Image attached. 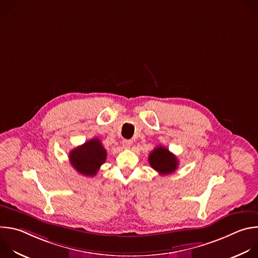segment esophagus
I'll list each match as a JSON object with an SVG mask.
<instances>
[{"label":"esophagus","mask_w":258,"mask_h":258,"mask_svg":"<svg viewBox=\"0 0 258 258\" xmlns=\"http://www.w3.org/2000/svg\"><path fill=\"white\" fill-rule=\"evenodd\" d=\"M131 146H132L131 140H122V147L124 149H130Z\"/></svg>","instance_id":"esophagus-1"}]
</instances>
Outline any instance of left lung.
I'll return each instance as SVG.
<instances>
[{"instance_id": "8db88e82", "label": "left lung", "mask_w": 258, "mask_h": 258, "mask_svg": "<svg viewBox=\"0 0 258 258\" xmlns=\"http://www.w3.org/2000/svg\"><path fill=\"white\" fill-rule=\"evenodd\" d=\"M149 163L152 168L160 174H169L175 171L178 166V160L174 154L162 146H157L149 155Z\"/></svg>"}]
</instances>
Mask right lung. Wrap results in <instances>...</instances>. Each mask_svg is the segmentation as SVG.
<instances>
[{
	"label": "right lung",
	"mask_w": 258,
	"mask_h": 258,
	"mask_svg": "<svg viewBox=\"0 0 258 258\" xmlns=\"http://www.w3.org/2000/svg\"><path fill=\"white\" fill-rule=\"evenodd\" d=\"M106 157L107 151L97 138L77 147L69 153V161L72 167L87 176L96 175L101 165L106 161Z\"/></svg>",
	"instance_id": "add662e5"
}]
</instances>
